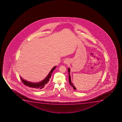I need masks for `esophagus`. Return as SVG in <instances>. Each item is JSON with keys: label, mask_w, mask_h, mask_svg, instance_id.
I'll list each match as a JSON object with an SVG mask.
<instances>
[{"label": "esophagus", "mask_w": 122, "mask_h": 122, "mask_svg": "<svg viewBox=\"0 0 122 122\" xmlns=\"http://www.w3.org/2000/svg\"><path fill=\"white\" fill-rule=\"evenodd\" d=\"M69 59H66V60H64V63L65 64H68L69 63Z\"/></svg>", "instance_id": "34e87169"}]
</instances>
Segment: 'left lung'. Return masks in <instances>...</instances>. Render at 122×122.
Segmentation results:
<instances>
[{
	"label": "left lung",
	"instance_id": "obj_1",
	"mask_svg": "<svg viewBox=\"0 0 122 122\" xmlns=\"http://www.w3.org/2000/svg\"><path fill=\"white\" fill-rule=\"evenodd\" d=\"M68 73H69V84L72 87H73V89L75 90H76V88L75 87L73 83L71 82V77L70 76V68H69L68 69Z\"/></svg>",
	"mask_w": 122,
	"mask_h": 122
}]
</instances>
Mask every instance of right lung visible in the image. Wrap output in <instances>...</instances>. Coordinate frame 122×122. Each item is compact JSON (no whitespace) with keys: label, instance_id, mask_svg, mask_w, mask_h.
I'll use <instances>...</instances> for the list:
<instances>
[{"label":"right lung","instance_id":"right-lung-1","mask_svg":"<svg viewBox=\"0 0 122 122\" xmlns=\"http://www.w3.org/2000/svg\"><path fill=\"white\" fill-rule=\"evenodd\" d=\"M56 66H55L51 69L50 71L49 72V74L45 79L42 81H41L40 82H29L27 80H25V79H23V78H22L21 76H20V78H21V80H22L23 84H25V85L26 86H28L29 87L33 88L41 89H42L43 88L45 87V86L47 85V84L48 83L49 80L51 78V76L52 73L53 72V71L55 69H56Z\"/></svg>","mask_w":122,"mask_h":122}]
</instances>
